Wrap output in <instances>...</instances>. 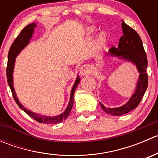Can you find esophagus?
<instances>
[{"mask_svg": "<svg viewBox=\"0 0 158 158\" xmlns=\"http://www.w3.org/2000/svg\"><path fill=\"white\" fill-rule=\"evenodd\" d=\"M79 72H80V74L82 75V76H86V75H89V73H90V66H89L88 64L83 65V66H81Z\"/></svg>", "mask_w": 158, "mask_h": 158, "instance_id": "34e87169", "label": "esophagus"}]
</instances>
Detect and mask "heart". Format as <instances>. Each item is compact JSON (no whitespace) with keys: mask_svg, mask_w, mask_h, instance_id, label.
Listing matches in <instances>:
<instances>
[{"mask_svg":"<svg viewBox=\"0 0 158 158\" xmlns=\"http://www.w3.org/2000/svg\"><path fill=\"white\" fill-rule=\"evenodd\" d=\"M94 28H91L90 32H93ZM106 40V35L105 33H100L97 36L96 40H95V46L97 47H102L105 44Z\"/></svg>","mask_w":158,"mask_h":158,"instance_id":"b5f03b06","label":"heart"}]
</instances>
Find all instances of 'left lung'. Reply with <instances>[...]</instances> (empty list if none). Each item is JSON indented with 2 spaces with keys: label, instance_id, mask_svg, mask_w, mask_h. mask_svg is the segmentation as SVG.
Wrapping results in <instances>:
<instances>
[{
  "label": "left lung",
  "instance_id": "left-lung-1",
  "mask_svg": "<svg viewBox=\"0 0 158 158\" xmlns=\"http://www.w3.org/2000/svg\"><path fill=\"white\" fill-rule=\"evenodd\" d=\"M123 36H121L118 47H113L109 49V54L134 63L140 73L135 92L128 102L118 108H106L101 102L102 109L111 115H122L135 109L139 105L148 88V78L146 69L148 60L146 52L143 47L142 41L138 33L122 20Z\"/></svg>",
  "mask_w": 158,
  "mask_h": 158
}]
</instances>
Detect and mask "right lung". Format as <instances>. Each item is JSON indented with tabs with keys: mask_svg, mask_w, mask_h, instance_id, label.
I'll return each mask as SVG.
<instances>
[{
	"mask_svg": "<svg viewBox=\"0 0 158 158\" xmlns=\"http://www.w3.org/2000/svg\"><path fill=\"white\" fill-rule=\"evenodd\" d=\"M36 23H32L30 24L27 25L25 27L20 34L18 35L15 40L11 45L10 50L8 52V62H7V79L8 85L10 86L11 92H12L13 97H14V100H15L16 103L18 105L19 107L23 111L27 113L28 115L30 117L33 118V119L36 121V122H40V123H44V124H58L60 122H63V120L69 116L70 111H71L72 108L73 106V102H74V93L76 91V87L79 85L80 82V78L77 76L74 85H73V88L71 90V95H70V99L69 102L68 104L67 108L63 113L61 114L55 116V117H49V116L42 115V114H39L37 113H34L33 111H30V110L27 109L26 108L23 106H22L21 103L19 102L18 98H17V95H16L15 90L14 88V83H13V72H14V63H15V58L18 55L22 50L28 44H29L30 40L31 39L32 35H33V31H34V27H36Z\"/></svg>",
	"mask_w": 158,
	"mask_h": 158,
	"instance_id": "1",
	"label": "right lung"
}]
</instances>
